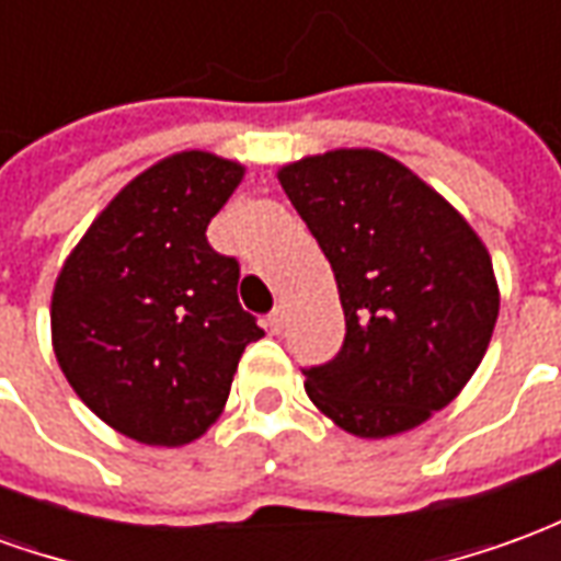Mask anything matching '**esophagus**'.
Segmentation results:
<instances>
[{"label": "esophagus", "mask_w": 561, "mask_h": 561, "mask_svg": "<svg viewBox=\"0 0 561 561\" xmlns=\"http://www.w3.org/2000/svg\"><path fill=\"white\" fill-rule=\"evenodd\" d=\"M267 328L270 333H279V330L285 328V309H282V306H276V309L267 316Z\"/></svg>", "instance_id": "34e87169"}]
</instances>
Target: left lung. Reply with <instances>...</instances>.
Instances as JSON below:
<instances>
[{
    "mask_svg": "<svg viewBox=\"0 0 561 561\" xmlns=\"http://www.w3.org/2000/svg\"><path fill=\"white\" fill-rule=\"evenodd\" d=\"M279 183L328 255L345 340L306 393L360 438L412 430L466 388L493 336V261L469 221L376 149H333Z\"/></svg>",
    "mask_w": 561,
    "mask_h": 561,
    "instance_id": "8db88e82",
    "label": "left lung"
}]
</instances>
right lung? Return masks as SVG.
Returning a JSON list of instances; mask_svg holds the SVG:
<instances>
[{
  "label": "right lung",
  "mask_w": 561,
  "mask_h": 561,
  "mask_svg": "<svg viewBox=\"0 0 561 561\" xmlns=\"http://www.w3.org/2000/svg\"><path fill=\"white\" fill-rule=\"evenodd\" d=\"M240 180L237 161L197 149L152 164L56 279V360L80 400L135 442L176 447L207 433L245 345L264 336L237 300V257L207 243Z\"/></svg>",
  "instance_id": "right-lung-1"
}]
</instances>
